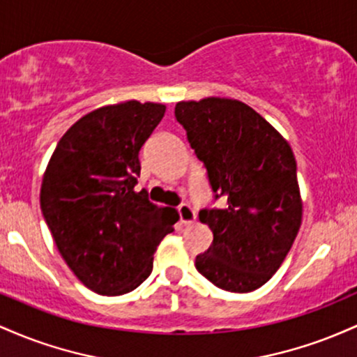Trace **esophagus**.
I'll return each mask as SVG.
<instances>
[{
	"label": "esophagus",
	"mask_w": 357,
	"mask_h": 357,
	"mask_svg": "<svg viewBox=\"0 0 357 357\" xmlns=\"http://www.w3.org/2000/svg\"><path fill=\"white\" fill-rule=\"evenodd\" d=\"M178 215L183 225H192L196 221V211L192 210L190 204H181L178 208Z\"/></svg>",
	"instance_id": "1"
}]
</instances>
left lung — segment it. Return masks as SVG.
Masks as SVG:
<instances>
[{"mask_svg": "<svg viewBox=\"0 0 357 357\" xmlns=\"http://www.w3.org/2000/svg\"><path fill=\"white\" fill-rule=\"evenodd\" d=\"M176 119L227 206L202 210L213 243L196 268L213 285L245 294L272 278L302 223L297 162L287 139L250 105L227 97L176 104Z\"/></svg>", "mask_w": 357, "mask_h": 357, "instance_id": "1", "label": "left lung"}]
</instances>
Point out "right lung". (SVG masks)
Segmentation results:
<instances>
[{
  "mask_svg": "<svg viewBox=\"0 0 357 357\" xmlns=\"http://www.w3.org/2000/svg\"><path fill=\"white\" fill-rule=\"evenodd\" d=\"M166 105L126 100L85 114L53 151L40 206L61 258L100 296L130 292L153 272L154 252L174 231L176 210L136 191L139 151Z\"/></svg>",
  "mask_w": 357,
  "mask_h": 357,
  "instance_id": "right-lung-1",
  "label": "right lung"
}]
</instances>
